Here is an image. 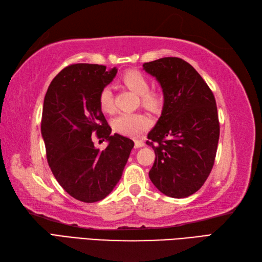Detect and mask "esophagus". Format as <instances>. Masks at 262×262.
I'll return each instance as SVG.
<instances>
[{"instance_id":"1","label":"esophagus","mask_w":262,"mask_h":262,"mask_svg":"<svg viewBox=\"0 0 262 262\" xmlns=\"http://www.w3.org/2000/svg\"><path fill=\"white\" fill-rule=\"evenodd\" d=\"M144 145H145V144H144L143 141H138V140L135 141V148H141V147H143Z\"/></svg>"}]
</instances>
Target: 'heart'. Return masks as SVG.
Wrapping results in <instances>:
<instances>
[{
  "label": "heart",
  "mask_w": 262,
  "mask_h": 262,
  "mask_svg": "<svg viewBox=\"0 0 262 262\" xmlns=\"http://www.w3.org/2000/svg\"><path fill=\"white\" fill-rule=\"evenodd\" d=\"M122 81H124L126 86L129 88L133 92L141 96L144 107L151 110H158L161 107L162 100H161L159 94L154 92H148V81L140 72H129V73H127L122 77ZM99 103L104 113H114L115 105L111 88L105 86L102 89V91L100 92ZM149 125H151V120L142 114H120L113 120L114 129L121 135L129 137H135L138 134H141L143 130L147 129Z\"/></svg>",
  "instance_id": "heart-1"
}]
</instances>
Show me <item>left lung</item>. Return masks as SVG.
I'll return each instance as SVG.
<instances>
[{
	"label": "left lung",
	"mask_w": 262,
	"mask_h": 262,
	"mask_svg": "<svg viewBox=\"0 0 262 262\" xmlns=\"http://www.w3.org/2000/svg\"><path fill=\"white\" fill-rule=\"evenodd\" d=\"M162 89L163 107L146 142L155 153L148 177L165 196L186 198L207 179L217 151L220 124L213 92L186 60L163 57L143 64Z\"/></svg>",
	"instance_id": "obj_1"
}]
</instances>
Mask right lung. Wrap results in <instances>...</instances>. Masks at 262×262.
Segmentation results:
<instances>
[{
  "instance_id": "obj_1",
  "label": "right lung",
  "mask_w": 262,
  "mask_h": 262,
  "mask_svg": "<svg viewBox=\"0 0 262 262\" xmlns=\"http://www.w3.org/2000/svg\"><path fill=\"white\" fill-rule=\"evenodd\" d=\"M98 64H74L55 76L43 100L41 136L54 177L72 197L84 203L102 200L122 176L134 142L111 135L99 103L100 92L117 74ZM106 138L102 151L91 135Z\"/></svg>"
}]
</instances>
